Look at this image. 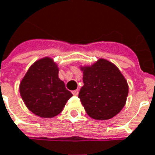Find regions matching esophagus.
Listing matches in <instances>:
<instances>
[{
    "label": "esophagus",
    "instance_id": "1",
    "mask_svg": "<svg viewBox=\"0 0 155 155\" xmlns=\"http://www.w3.org/2000/svg\"><path fill=\"white\" fill-rule=\"evenodd\" d=\"M72 93L74 95V96H78V93H79V90L78 89L74 90V91H72Z\"/></svg>",
    "mask_w": 155,
    "mask_h": 155
}]
</instances>
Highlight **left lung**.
Wrapping results in <instances>:
<instances>
[{
	"instance_id": "left-lung-1",
	"label": "left lung",
	"mask_w": 155,
	"mask_h": 155,
	"mask_svg": "<svg viewBox=\"0 0 155 155\" xmlns=\"http://www.w3.org/2000/svg\"><path fill=\"white\" fill-rule=\"evenodd\" d=\"M83 86L78 97L91 118L107 120L122 110L127 99V81L115 65L104 59L83 68Z\"/></svg>"
}]
</instances>
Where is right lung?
Returning <instances> with one entry per match:
<instances>
[{
	"mask_svg": "<svg viewBox=\"0 0 155 155\" xmlns=\"http://www.w3.org/2000/svg\"><path fill=\"white\" fill-rule=\"evenodd\" d=\"M20 93L28 109L41 118L58 115L72 97L58 78V66L43 58L31 67L20 84Z\"/></svg>",
	"mask_w": 155,
	"mask_h": 155,
	"instance_id": "obj_1",
	"label": "right lung"
}]
</instances>
